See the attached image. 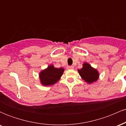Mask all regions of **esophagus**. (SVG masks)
<instances>
[{
    "label": "esophagus",
    "mask_w": 126,
    "mask_h": 126,
    "mask_svg": "<svg viewBox=\"0 0 126 126\" xmlns=\"http://www.w3.org/2000/svg\"><path fill=\"white\" fill-rule=\"evenodd\" d=\"M67 69H74V67L73 66H67Z\"/></svg>",
    "instance_id": "obj_1"
}]
</instances>
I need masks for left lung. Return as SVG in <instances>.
I'll list each match as a JSON object with an SVG mask.
<instances>
[{
  "label": "left lung",
  "mask_w": 126,
  "mask_h": 126,
  "mask_svg": "<svg viewBox=\"0 0 126 126\" xmlns=\"http://www.w3.org/2000/svg\"><path fill=\"white\" fill-rule=\"evenodd\" d=\"M82 66V69H78L79 74L82 79L89 84L97 81L99 76L98 70L86 62L83 63Z\"/></svg>",
  "instance_id": "left-lung-1"
}]
</instances>
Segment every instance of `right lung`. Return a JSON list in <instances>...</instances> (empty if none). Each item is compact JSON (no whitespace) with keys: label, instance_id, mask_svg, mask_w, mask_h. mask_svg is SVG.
<instances>
[{"label":"right lung","instance_id":"right-lung-1","mask_svg":"<svg viewBox=\"0 0 126 126\" xmlns=\"http://www.w3.org/2000/svg\"><path fill=\"white\" fill-rule=\"evenodd\" d=\"M64 71L63 68H56L53 64L50 65L39 73L41 84L43 86H50L55 84L60 80Z\"/></svg>","mask_w":126,"mask_h":126}]
</instances>
